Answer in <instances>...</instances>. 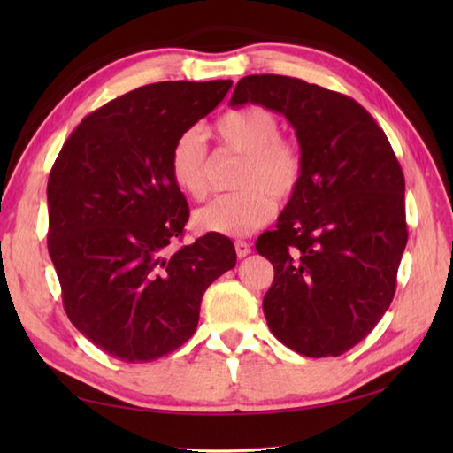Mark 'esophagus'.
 I'll return each mask as SVG.
<instances>
[{
	"label": "esophagus",
	"instance_id": "esophagus-1",
	"mask_svg": "<svg viewBox=\"0 0 453 453\" xmlns=\"http://www.w3.org/2000/svg\"><path fill=\"white\" fill-rule=\"evenodd\" d=\"M235 253H237L239 258H243V257H247L249 253H251V245H249L247 242H242V239H237V242H235Z\"/></svg>",
	"mask_w": 453,
	"mask_h": 453
}]
</instances>
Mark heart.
Returning <instances> with one entry per match:
<instances>
[{"label": "heart", "mask_w": 453, "mask_h": 453, "mask_svg": "<svg viewBox=\"0 0 453 453\" xmlns=\"http://www.w3.org/2000/svg\"><path fill=\"white\" fill-rule=\"evenodd\" d=\"M221 146L243 153L235 192H227L196 210L195 224L202 232L247 235L273 218L278 200L300 188L305 161L300 143L280 136V120L265 107L232 111L216 122ZM169 173L180 192L192 200L208 195V151L196 128L180 132L169 153Z\"/></svg>", "instance_id": "heart-1"}]
</instances>
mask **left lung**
<instances>
[{
    "label": "left lung",
    "mask_w": 453,
    "mask_h": 453,
    "mask_svg": "<svg viewBox=\"0 0 453 453\" xmlns=\"http://www.w3.org/2000/svg\"><path fill=\"white\" fill-rule=\"evenodd\" d=\"M284 114L303 151L300 188L257 239L274 266L268 329L310 358L341 356L388 311L407 245L405 177L391 143L354 99L288 75H247L229 104Z\"/></svg>",
    "instance_id": "left-lung-1"
}]
</instances>
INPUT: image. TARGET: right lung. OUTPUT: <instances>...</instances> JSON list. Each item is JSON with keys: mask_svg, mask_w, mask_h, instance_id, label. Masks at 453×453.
Masks as SVG:
<instances>
[{"mask_svg": "<svg viewBox=\"0 0 453 453\" xmlns=\"http://www.w3.org/2000/svg\"><path fill=\"white\" fill-rule=\"evenodd\" d=\"M232 80L159 81L88 114L48 177V253L75 329L122 362H150L196 331L208 286L235 266L226 235L169 253L188 204L169 173L180 132L224 101Z\"/></svg>", "mask_w": 453, "mask_h": 453, "instance_id": "right-lung-1", "label": "right lung"}]
</instances>
